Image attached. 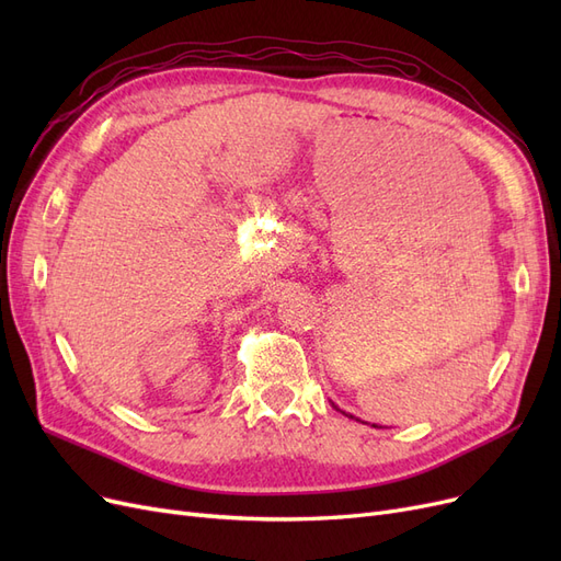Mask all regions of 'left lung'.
Listing matches in <instances>:
<instances>
[{
	"instance_id": "8db88e82",
	"label": "left lung",
	"mask_w": 561,
	"mask_h": 561,
	"mask_svg": "<svg viewBox=\"0 0 561 561\" xmlns=\"http://www.w3.org/2000/svg\"><path fill=\"white\" fill-rule=\"evenodd\" d=\"M351 419H353V416H351Z\"/></svg>"
}]
</instances>
